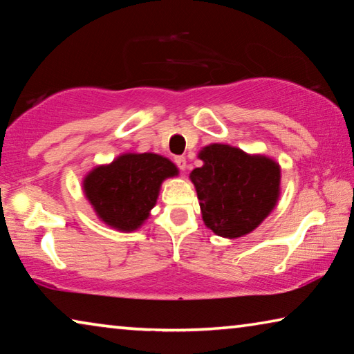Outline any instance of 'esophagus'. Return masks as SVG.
Listing matches in <instances>:
<instances>
[{
    "mask_svg": "<svg viewBox=\"0 0 354 354\" xmlns=\"http://www.w3.org/2000/svg\"><path fill=\"white\" fill-rule=\"evenodd\" d=\"M175 164L178 165V169L184 171L185 167H187V160H185L184 156H175Z\"/></svg>",
    "mask_w": 354,
    "mask_h": 354,
    "instance_id": "34e87169",
    "label": "esophagus"
}]
</instances>
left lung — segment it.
Segmentation results:
<instances>
[{
    "mask_svg": "<svg viewBox=\"0 0 354 354\" xmlns=\"http://www.w3.org/2000/svg\"><path fill=\"white\" fill-rule=\"evenodd\" d=\"M203 167L190 173L205 225L215 234H248L273 211L279 198L281 167L262 154L212 143L200 151Z\"/></svg>",
    "mask_w": 354,
    "mask_h": 354,
    "instance_id": "8db88e82",
    "label": "left lung"
}]
</instances>
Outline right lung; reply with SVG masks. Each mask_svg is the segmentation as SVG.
<instances>
[{"label":"right lung","mask_w":354,"mask_h":354,"mask_svg":"<svg viewBox=\"0 0 354 354\" xmlns=\"http://www.w3.org/2000/svg\"><path fill=\"white\" fill-rule=\"evenodd\" d=\"M178 175L170 159L154 153H124L98 165L82 189L98 218L113 230L131 232L149 217L164 179Z\"/></svg>","instance_id":"1"}]
</instances>
